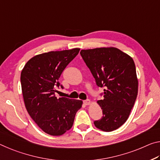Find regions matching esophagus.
I'll return each mask as SVG.
<instances>
[{"instance_id": "1", "label": "esophagus", "mask_w": 160, "mask_h": 160, "mask_svg": "<svg viewBox=\"0 0 160 160\" xmlns=\"http://www.w3.org/2000/svg\"><path fill=\"white\" fill-rule=\"evenodd\" d=\"M83 103H84L85 105H86V106H88V105H90L91 104V101L90 100H86V101H83Z\"/></svg>"}]
</instances>
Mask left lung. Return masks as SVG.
Listing matches in <instances>:
<instances>
[{"label":"left lung","instance_id":"left-lung-1","mask_svg":"<svg viewBox=\"0 0 160 160\" xmlns=\"http://www.w3.org/2000/svg\"><path fill=\"white\" fill-rule=\"evenodd\" d=\"M99 87L103 99L97 101L103 116L95 126L111 132L123 125L138 96V80L132 58L116 48L82 49L80 52Z\"/></svg>","mask_w":160,"mask_h":160}]
</instances>
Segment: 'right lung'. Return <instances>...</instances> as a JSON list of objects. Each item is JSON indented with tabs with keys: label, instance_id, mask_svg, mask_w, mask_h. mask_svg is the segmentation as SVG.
<instances>
[{
	"label": "right lung",
	"instance_id": "add662e5",
	"mask_svg": "<svg viewBox=\"0 0 160 160\" xmlns=\"http://www.w3.org/2000/svg\"><path fill=\"white\" fill-rule=\"evenodd\" d=\"M79 50L74 48L38 54L26 63L21 72L25 108L36 124L50 135H62L70 130L76 113L82 106V101L55 96L60 76Z\"/></svg>",
	"mask_w": 160,
	"mask_h": 160
}]
</instances>
